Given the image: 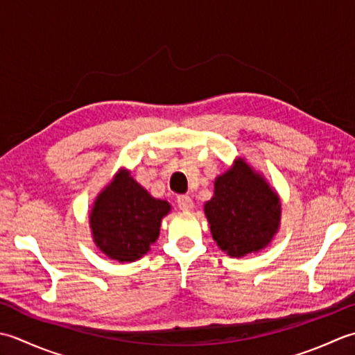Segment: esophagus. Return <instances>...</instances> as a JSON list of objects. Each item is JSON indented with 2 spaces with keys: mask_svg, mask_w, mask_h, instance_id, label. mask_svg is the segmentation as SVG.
<instances>
[{
  "mask_svg": "<svg viewBox=\"0 0 355 355\" xmlns=\"http://www.w3.org/2000/svg\"><path fill=\"white\" fill-rule=\"evenodd\" d=\"M178 207L179 209H182V211H190L193 208V199L190 196H187V194L178 196Z\"/></svg>",
  "mask_w": 355,
  "mask_h": 355,
  "instance_id": "34e87169",
  "label": "esophagus"
}]
</instances>
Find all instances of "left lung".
Listing matches in <instances>:
<instances>
[{"instance_id":"1","label":"left lung","mask_w":355,"mask_h":355,"mask_svg":"<svg viewBox=\"0 0 355 355\" xmlns=\"http://www.w3.org/2000/svg\"><path fill=\"white\" fill-rule=\"evenodd\" d=\"M205 216L218 247L231 257L257 252L277 233L282 205L277 193L243 159L214 180Z\"/></svg>"}]
</instances>
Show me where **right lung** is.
Wrapping results in <instances>:
<instances>
[{"instance_id":"right-lung-1","label":"right lung","mask_w":355,"mask_h":355,"mask_svg":"<svg viewBox=\"0 0 355 355\" xmlns=\"http://www.w3.org/2000/svg\"><path fill=\"white\" fill-rule=\"evenodd\" d=\"M170 209L167 200L155 199L127 170H119L93 204V241L107 257L135 262L156 242L161 220Z\"/></svg>"}]
</instances>
